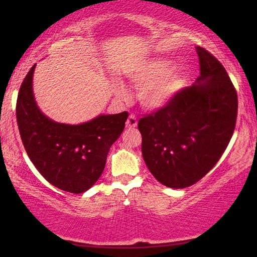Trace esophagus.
<instances>
[{"instance_id": "obj_1", "label": "esophagus", "mask_w": 257, "mask_h": 257, "mask_svg": "<svg viewBox=\"0 0 257 257\" xmlns=\"http://www.w3.org/2000/svg\"><path fill=\"white\" fill-rule=\"evenodd\" d=\"M125 125H127V128H135L137 125V118L135 116L134 114H130L129 118L127 120V122H125Z\"/></svg>"}]
</instances>
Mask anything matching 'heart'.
I'll return each instance as SVG.
<instances>
[{
	"label": "heart",
	"instance_id": "b5f03b06",
	"mask_svg": "<svg viewBox=\"0 0 257 257\" xmlns=\"http://www.w3.org/2000/svg\"><path fill=\"white\" fill-rule=\"evenodd\" d=\"M172 62L165 59L150 60L129 76L135 86L139 87L138 99L147 110H158L167 105L185 82L180 70L172 69ZM120 97L127 96L122 86H116Z\"/></svg>",
	"mask_w": 257,
	"mask_h": 257
}]
</instances>
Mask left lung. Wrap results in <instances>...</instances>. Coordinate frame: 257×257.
<instances>
[{"label":"left lung","mask_w":257,"mask_h":257,"mask_svg":"<svg viewBox=\"0 0 257 257\" xmlns=\"http://www.w3.org/2000/svg\"><path fill=\"white\" fill-rule=\"evenodd\" d=\"M201 76L167 105L138 121L142 153L155 179L170 188L196 184L224 153L236 127L238 97L215 56L196 47Z\"/></svg>","instance_id":"8db88e82"}]
</instances>
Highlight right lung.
Returning a JSON list of instances; mask_svg holds the SVG:
<instances>
[{
	"label": "right lung",
	"instance_id": "add662e5",
	"mask_svg": "<svg viewBox=\"0 0 257 257\" xmlns=\"http://www.w3.org/2000/svg\"><path fill=\"white\" fill-rule=\"evenodd\" d=\"M30 68L20 86L16 114L21 141L38 172L61 190L80 194L98 180L106 156L124 129L128 112L71 125L54 122L37 107Z\"/></svg>",
	"mask_w": 257,
	"mask_h": 257
}]
</instances>
